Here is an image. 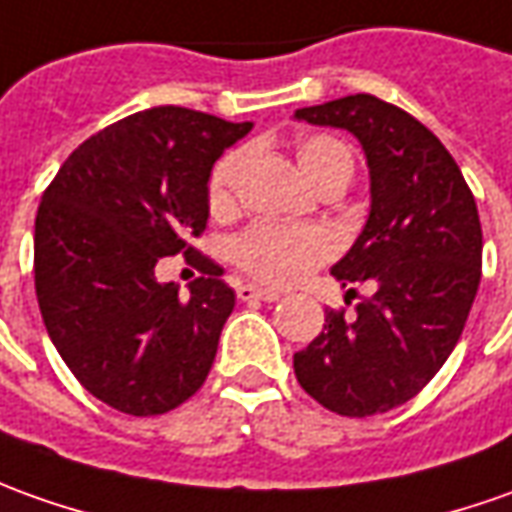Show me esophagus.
Returning <instances> with one entry per match:
<instances>
[{
  "instance_id": "1",
  "label": "esophagus",
  "mask_w": 512,
  "mask_h": 512,
  "mask_svg": "<svg viewBox=\"0 0 512 512\" xmlns=\"http://www.w3.org/2000/svg\"><path fill=\"white\" fill-rule=\"evenodd\" d=\"M283 294L280 291H274V288H260V285L252 283H241L238 285V300H263V302H274L280 300Z\"/></svg>"
}]
</instances>
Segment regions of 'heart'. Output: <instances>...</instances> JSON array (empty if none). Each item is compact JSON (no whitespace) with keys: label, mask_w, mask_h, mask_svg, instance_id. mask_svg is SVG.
I'll return each instance as SVG.
<instances>
[{"label":"heart","mask_w":512,"mask_h":512,"mask_svg":"<svg viewBox=\"0 0 512 512\" xmlns=\"http://www.w3.org/2000/svg\"><path fill=\"white\" fill-rule=\"evenodd\" d=\"M297 162L316 187L336 176L350 179L353 173L350 151L339 139L328 134L302 137L297 142ZM241 165V151H229L215 162L210 182H207V201L212 212H224L232 204ZM229 255L249 277H255L260 283L294 285L300 283L302 277H308L325 257L333 255V238L319 227L260 221L232 241Z\"/></svg>","instance_id":"heart-1"}]
</instances>
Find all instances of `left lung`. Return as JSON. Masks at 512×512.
I'll use <instances>...</instances> for the list:
<instances>
[{
  "label": "left lung",
  "instance_id": "left-lung-1",
  "mask_svg": "<svg viewBox=\"0 0 512 512\" xmlns=\"http://www.w3.org/2000/svg\"><path fill=\"white\" fill-rule=\"evenodd\" d=\"M294 117L344 128L364 148L370 218L330 274L375 288L353 316L325 314L322 333L294 353V373L336 415H381L415 398L460 342L482 277L474 193L446 145L378 97L347 95Z\"/></svg>",
  "mask_w": 512,
  "mask_h": 512
}]
</instances>
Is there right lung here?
<instances>
[{
	"label": "right lung",
	"mask_w": 512,
	"mask_h": 512,
	"mask_svg": "<svg viewBox=\"0 0 512 512\" xmlns=\"http://www.w3.org/2000/svg\"><path fill=\"white\" fill-rule=\"evenodd\" d=\"M252 131L204 111L156 106L78 145L41 196L36 297L66 367L111 409L165 415L207 381L235 291L196 255L215 159ZM184 251L205 271L191 284L155 280Z\"/></svg>",
	"instance_id": "add662e5"
}]
</instances>
